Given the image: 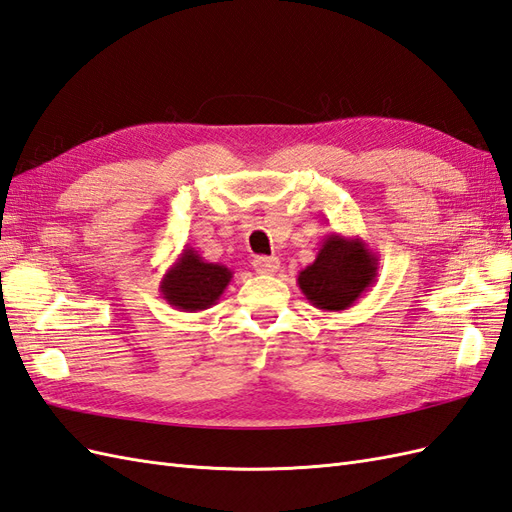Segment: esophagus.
I'll list each match as a JSON object with an SVG mask.
<instances>
[{"label":"esophagus","instance_id":"obj_1","mask_svg":"<svg viewBox=\"0 0 512 512\" xmlns=\"http://www.w3.org/2000/svg\"><path fill=\"white\" fill-rule=\"evenodd\" d=\"M254 269L262 275H273L280 269V258L275 256H258L254 258Z\"/></svg>","mask_w":512,"mask_h":512}]
</instances>
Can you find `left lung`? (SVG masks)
<instances>
[{
  "label": "left lung",
  "instance_id": "obj_1",
  "mask_svg": "<svg viewBox=\"0 0 512 512\" xmlns=\"http://www.w3.org/2000/svg\"><path fill=\"white\" fill-rule=\"evenodd\" d=\"M377 271L379 258L362 239L331 232L312 265L299 271L297 284L314 308L340 312L377 282Z\"/></svg>",
  "mask_w": 512,
  "mask_h": 512
}]
</instances>
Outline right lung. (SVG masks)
Instances as JSON below:
<instances>
[{
	"label": "right lung",
	"mask_w": 512,
	"mask_h": 512,
	"mask_svg": "<svg viewBox=\"0 0 512 512\" xmlns=\"http://www.w3.org/2000/svg\"><path fill=\"white\" fill-rule=\"evenodd\" d=\"M232 271L219 262H206L193 247L185 245L174 265L165 271L159 290L163 299L183 312L211 308L224 295Z\"/></svg>",
	"instance_id": "1"
}]
</instances>
